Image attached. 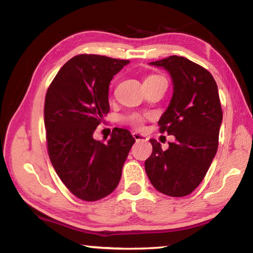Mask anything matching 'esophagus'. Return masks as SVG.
Here are the masks:
<instances>
[{
	"instance_id": "34e87169",
	"label": "esophagus",
	"mask_w": 253,
	"mask_h": 253,
	"mask_svg": "<svg viewBox=\"0 0 253 253\" xmlns=\"http://www.w3.org/2000/svg\"><path fill=\"white\" fill-rule=\"evenodd\" d=\"M132 137H134L136 140H143V142H147L148 140L146 136L143 134H139V132H132Z\"/></svg>"
}]
</instances>
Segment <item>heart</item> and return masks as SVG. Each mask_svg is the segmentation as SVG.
Here are the masks:
<instances>
[{
	"instance_id": "1",
	"label": "heart",
	"mask_w": 253,
	"mask_h": 253,
	"mask_svg": "<svg viewBox=\"0 0 253 253\" xmlns=\"http://www.w3.org/2000/svg\"><path fill=\"white\" fill-rule=\"evenodd\" d=\"M152 77H153V76H152ZM149 78H151V77H149ZM129 121H130L132 124H134V125L139 126L143 119H142V117H139V116H132V117L129 118Z\"/></svg>"
}]
</instances>
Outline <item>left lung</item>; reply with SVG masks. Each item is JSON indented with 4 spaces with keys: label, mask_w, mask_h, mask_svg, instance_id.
Masks as SVG:
<instances>
[{
    "label": "left lung",
    "mask_w": 253,
    "mask_h": 253,
    "mask_svg": "<svg viewBox=\"0 0 253 253\" xmlns=\"http://www.w3.org/2000/svg\"><path fill=\"white\" fill-rule=\"evenodd\" d=\"M170 76L173 96L158 125L175 142L163 151L156 139L145 170L161 193L182 198L191 194L207 174L219 145L222 108L215 80L208 70L184 57L170 55L149 62Z\"/></svg>",
    "instance_id": "obj_1"
}]
</instances>
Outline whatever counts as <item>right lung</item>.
<instances>
[{
	"label": "right lung",
	"instance_id": "add662e5",
	"mask_svg": "<svg viewBox=\"0 0 253 253\" xmlns=\"http://www.w3.org/2000/svg\"><path fill=\"white\" fill-rule=\"evenodd\" d=\"M129 60L97 54L70 59L46 91L44 126L50 161L72 194L97 201L117 187L135 138L116 128L104 144L93 131L109 111V84Z\"/></svg>",
	"mask_w": 253,
	"mask_h": 253
}]
</instances>
